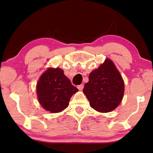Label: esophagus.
Listing matches in <instances>:
<instances>
[{
    "label": "esophagus",
    "mask_w": 153,
    "mask_h": 153,
    "mask_svg": "<svg viewBox=\"0 0 153 153\" xmlns=\"http://www.w3.org/2000/svg\"><path fill=\"white\" fill-rule=\"evenodd\" d=\"M77 88H78L79 91H82V89L84 88V85H83V84H80V85H78V86H77Z\"/></svg>",
    "instance_id": "34e87169"
}]
</instances>
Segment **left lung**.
Listing matches in <instances>:
<instances>
[{
  "label": "left lung",
  "mask_w": 153,
  "mask_h": 153,
  "mask_svg": "<svg viewBox=\"0 0 153 153\" xmlns=\"http://www.w3.org/2000/svg\"><path fill=\"white\" fill-rule=\"evenodd\" d=\"M83 92L90 106L100 113L113 111L122 102L124 93L122 77L110 59H106L88 76Z\"/></svg>",
  "instance_id": "left-lung-1"
}]
</instances>
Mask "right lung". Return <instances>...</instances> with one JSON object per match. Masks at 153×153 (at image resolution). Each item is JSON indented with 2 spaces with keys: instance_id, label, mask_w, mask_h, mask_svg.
<instances>
[{
  "instance_id": "1",
  "label": "right lung",
  "mask_w": 153,
  "mask_h": 153,
  "mask_svg": "<svg viewBox=\"0 0 153 153\" xmlns=\"http://www.w3.org/2000/svg\"><path fill=\"white\" fill-rule=\"evenodd\" d=\"M36 91L40 105L51 113H59L69 106L71 97L78 91L63 70L49 68L38 81Z\"/></svg>"
}]
</instances>
